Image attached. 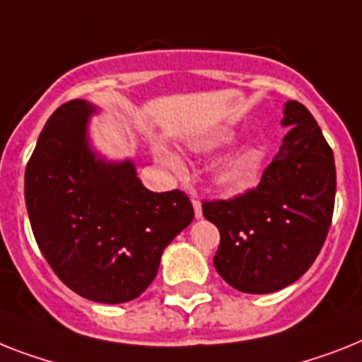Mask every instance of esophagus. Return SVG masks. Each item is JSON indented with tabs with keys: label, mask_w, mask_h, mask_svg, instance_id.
<instances>
[{
	"label": "esophagus",
	"mask_w": 362,
	"mask_h": 362,
	"mask_svg": "<svg viewBox=\"0 0 362 362\" xmlns=\"http://www.w3.org/2000/svg\"><path fill=\"white\" fill-rule=\"evenodd\" d=\"M192 207H194V216L196 218H202L203 213H202V202L199 199L194 198L192 199Z\"/></svg>",
	"instance_id": "1"
}]
</instances>
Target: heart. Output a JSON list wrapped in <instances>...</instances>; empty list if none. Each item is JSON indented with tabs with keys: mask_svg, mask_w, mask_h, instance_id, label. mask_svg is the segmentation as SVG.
Instances as JSON below:
<instances>
[{
	"mask_svg": "<svg viewBox=\"0 0 362 362\" xmlns=\"http://www.w3.org/2000/svg\"><path fill=\"white\" fill-rule=\"evenodd\" d=\"M228 142H231V134L220 133L192 140L190 149L198 151V153H213V151L220 149ZM153 155L155 159L170 166V168L181 170V166H183L177 155L174 151H170L168 148H164V146H155ZM262 159H264V153L257 144L242 146V148L233 151L231 155H228L226 159H222L214 166L213 172H211V181H213L214 187L220 188V190H226V192L246 190V188L255 183L259 174H261Z\"/></svg>",
	"mask_w": 362,
	"mask_h": 362,
	"instance_id": "b5f03b06",
	"label": "heart"
}]
</instances>
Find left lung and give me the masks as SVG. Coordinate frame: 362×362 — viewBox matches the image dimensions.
Returning a JSON list of instances; mask_svg holds the SVG:
<instances>
[{
  "mask_svg": "<svg viewBox=\"0 0 362 362\" xmlns=\"http://www.w3.org/2000/svg\"><path fill=\"white\" fill-rule=\"evenodd\" d=\"M283 139L261 183L233 199L203 202L220 231L214 268L246 294H268L298 281L324 246L335 207L333 151L309 110L286 101Z\"/></svg>",
  "mask_w": 362,
  "mask_h": 362,
  "instance_id": "obj_1",
  "label": "left lung"
}]
</instances>
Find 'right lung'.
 <instances>
[{
	"label": "right lung",
	"instance_id": "1",
	"mask_svg": "<svg viewBox=\"0 0 362 362\" xmlns=\"http://www.w3.org/2000/svg\"><path fill=\"white\" fill-rule=\"evenodd\" d=\"M95 112L71 100L49 116L27 163L25 205L42 255L68 288L125 303L151 285L194 209L181 190H148L133 160L98 155L88 140Z\"/></svg>",
	"mask_w": 362,
	"mask_h": 362
}]
</instances>
